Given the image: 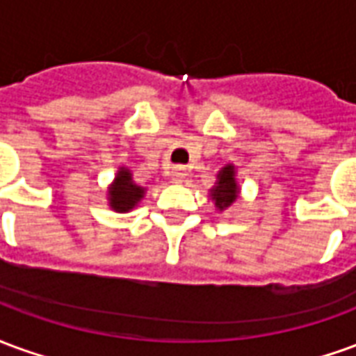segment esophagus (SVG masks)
Here are the masks:
<instances>
[{
    "label": "esophagus",
    "mask_w": 356,
    "mask_h": 356,
    "mask_svg": "<svg viewBox=\"0 0 356 356\" xmlns=\"http://www.w3.org/2000/svg\"><path fill=\"white\" fill-rule=\"evenodd\" d=\"M186 177V170L185 168H183V165H175V168H173V170H171V179H173V181H183V179Z\"/></svg>",
    "instance_id": "1"
}]
</instances>
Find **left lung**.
I'll return each instance as SVG.
<instances>
[{"instance_id":"1","label":"left lung","mask_w":356,"mask_h":356,"mask_svg":"<svg viewBox=\"0 0 356 356\" xmlns=\"http://www.w3.org/2000/svg\"><path fill=\"white\" fill-rule=\"evenodd\" d=\"M236 196H238V186L234 181V168L227 165L219 171V181H217L216 188H211V198L216 200L217 208L223 211L236 200Z\"/></svg>"}]
</instances>
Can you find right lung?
<instances>
[{
	"mask_svg": "<svg viewBox=\"0 0 356 356\" xmlns=\"http://www.w3.org/2000/svg\"><path fill=\"white\" fill-rule=\"evenodd\" d=\"M143 194L145 188L133 183L131 173L127 170H120L114 185L110 186V206L116 211H129L143 198Z\"/></svg>",
	"mask_w": 356,
	"mask_h": 356,
	"instance_id": "add662e5",
	"label": "right lung"
}]
</instances>
